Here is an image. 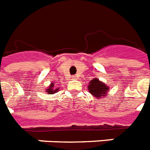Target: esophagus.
Listing matches in <instances>:
<instances>
[{
  "label": "esophagus",
  "instance_id": "esophagus-1",
  "mask_svg": "<svg viewBox=\"0 0 150 150\" xmlns=\"http://www.w3.org/2000/svg\"><path fill=\"white\" fill-rule=\"evenodd\" d=\"M76 76H73V78H74V79H76Z\"/></svg>",
  "mask_w": 150,
  "mask_h": 150
}]
</instances>
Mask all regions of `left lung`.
<instances>
[{
	"instance_id": "8db88e82",
	"label": "left lung",
	"mask_w": 150,
	"mask_h": 150,
	"mask_svg": "<svg viewBox=\"0 0 150 150\" xmlns=\"http://www.w3.org/2000/svg\"><path fill=\"white\" fill-rule=\"evenodd\" d=\"M87 88L89 90L90 93L97 98L105 97L109 90L107 85L97 78H94V80L90 81Z\"/></svg>"
}]
</instances>
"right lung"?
<instances>
[{
    "instance_id": "1",
    "label": "right lung",
    "mask_w": 150,
    "mask_h": 150,
    "mask_svg": "<svg viewBox=\"0 0 150 150\" xmlns=\"http://www.w3.org/2000/svg\"><path fill=\"white\" fill-rule=\"evenodd\" d=\"M47 91H46V92L47 93H49V94H55L56 92L58 91L59 88H56V89H54V84L53 83H51V84L50 85V87H49V88H47Z\"/></svg>"
}]
</instances>
